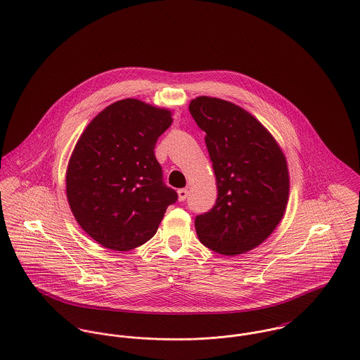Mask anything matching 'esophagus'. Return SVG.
I'll return each instance as SVG.
<instances>
[{
    "mask_svg": "<svg viewBox=\"0 0 360 360\" xmlns=\"http://www.w3.org/2000/svg\"><path fill=\"white\" fill-rule=\"evenodd\" d=\"M188 189H179L178 191V199H179V201H185L186 200V198H188Z\"/></svg>",
    "mask_w": 360,
    "mask_h": 360,
    "instance_id": "34e87169",
    "label": "esophagus"
}]
</instances>
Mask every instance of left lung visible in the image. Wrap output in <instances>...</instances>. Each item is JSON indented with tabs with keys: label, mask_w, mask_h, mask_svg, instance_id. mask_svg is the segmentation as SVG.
<instances>
[{
	"label": "left lung",
	"mask_w": 360,
	"mask_h": 360,
	"mask_svg": "<svg viewBox=\"0 0 360 360\" xmlns=\"http://www.w3.org/2000/svg\"><path fill=\"white\" fill-rule=\"evenodd\" d=\"M189 112L205 132L215 205L195 219L199 240L222 255L247 252L279 225L290 191L287 161L271 132L238 105L199 96Z\"/></svg>",
	"instance_id": "1"
}]
</instances>
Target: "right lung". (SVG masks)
Listing matches in <instances>:
<instances>
[{"mask_svg": "<svg viewBox=\"0 0 360 360\" xmlns=\"http://www.w3.org/2000/svg\"><path fill=\"white\" fill-rule=\"evenodd\" d=\"M171 122L169 110L128 98L102 110L77 141L66 172L68 200L84 232L103 247L142 245L178 200L155 156Z\"/></svg>", "mask_w": 360, "mask_h": 360, "instance_id": "obj_1", "label": "right lung"}]
</instances>
